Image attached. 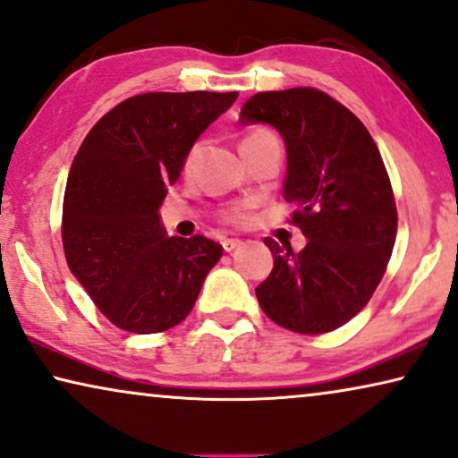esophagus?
<instances>
[{
	"label": "esophagus",
	"instance_id": "1",
	"mask_svg": "<svg viewBox=\"0 0 458 458\" xmlns=\"http://www.w3.org/2000/svg\"><path fill=\"white\" fill-rule=\"evenodd\" d=\"M241 244H242V241H238V238H226V241L222 242V247H224V250H226V253H230V250L238 249Z\"/></svg>",
	"mask_w": 458,
	"mask_h": 458
}]
</instances>
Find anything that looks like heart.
<instances>
[{"label": "heart", "instance_id": "1", "mask_svg": "<svg viewBox=\"0 0 458 458\" xmlns=\"http://www.w3.org/2000/svg\"><path fill=\"white\" fill-rule=\"evenodd\" d=\"M263 134H269L266 131H253L250 134H247V139L242 140V143H247V140H253L257 137H263ZM197 151H199V143H195L186 153V159H184V167H191L192 162H195L197 157ZM249 208L247 205H228V208L222 209V220L226 224H234V226H242V224L249 222Z\"/></svg>", "mask_w": 458, "mask_h": 458}]
</instances>
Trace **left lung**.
Here are the masks:
<instances>
[{"label":"left lung","mask_w":458,"mask_h":458,"mask_svg":"<svg viewBox=\"0 0 458 458\" xmlns=\"http://www.w3.org/2000/svg\"><path fill=\"white\" fill-rule=\"evenodd\" d=\"M241 122H267L284 139V197L307 236L299 253L266 238L274 269L257 301L291 332L336 330L369 302L394 249L398 214L377 145L351 109L313 87L257 93Z\"/></svg>","instance_id":"obj_1"}]
</instances>
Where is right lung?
<instances>
[{"mask_svg": "<svg viewBox=\"0 0 458 458\" xmlns=\"http://www.w3.org/2000/svg\"><path fill=\"white\" fill-rule=\"evenodd\" d=\"M238 93H140L91 128L70 167L62 244L70 272L115 327L178 326L220 261L222 244L165 236L157 209L186 153Z\"/></svg>", "mask_w": 458, "mask_h": 458, "instance_id": "right-lung-1", "label": "right lung"}]
</instances>
